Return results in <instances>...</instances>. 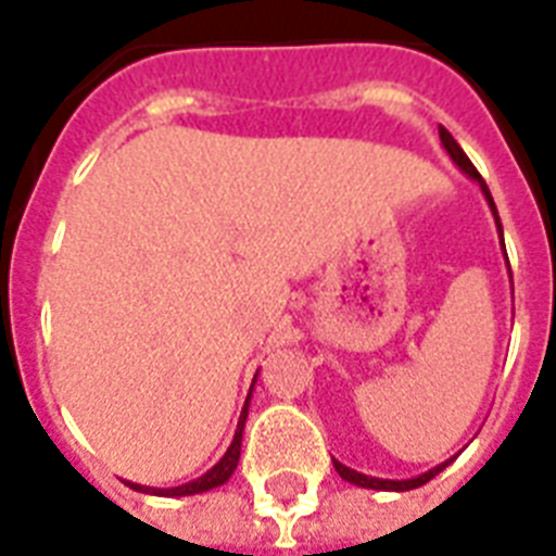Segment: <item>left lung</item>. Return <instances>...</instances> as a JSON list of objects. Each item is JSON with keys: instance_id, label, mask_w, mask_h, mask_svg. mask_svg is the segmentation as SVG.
Segmentation results:
<instances>
[{"instance_id": "1", "label": "left lung", "mask_w": 556, "mask_h": 556, "mask_svg": "<svg viewBox=\"0 0 556 556\" xmlns=\"http://www.w3.org/2000/svg\"><path fill=\"white\" fill-rule=\"evenodd\" d=\"M439 138H441V147L447 150L450 161H453V164H456V167L462 169V173H465L467 178H473L476 185H479V190H482L484 201H488V207H491V213H493V222H496V230H500L502 256H505V265H508V253H505V242H502V222H500V213H496V204H493L491 190H488V185H484L482 176L476 173V167H473V164H470V159H467V155H465V150L458 147L456 138H453V135H450L447 129H444V126H439ZM508 270H510V265H508ZM510 282H514V279H510ZM331 462H334V470H338V473H340V479H346L349 484H357V488H369V491L404 493V491H415V488H421V484H427V482H430V479H435V476H439L441 470H444V467L456 462V456L447 458V462H441V465L430 467L427 473L413 476V479H378V476H366V473H361V470H352V467H346V465H343V462H338V458H331Z\"/></svg>"}]
</instances>
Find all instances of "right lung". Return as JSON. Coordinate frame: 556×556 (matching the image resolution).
Listing matches in <instances>:
<instances>
[{
	"label": "right lung",
	"mask_w": 556,
	"mask_h": 556,
	"mask_svg": "<svg viewBox=\"0 0 556 556\" xmlns=\"http://www.w3.org/2000/svg\"><path fill=\"white\" fill-rule=\"evenodd\" d=\"M260 375V371H256ZM256 375H253V383H256ZM251 383V389H253ZM248 406H251V392L244 397V406H242V415H239V424H236V432H233V441H230V447L225 450V456L218 458L216 465L210 467L207 473H201L199 479H192V482L178 484V488H147V484H138V482H126L132 491L138 493H152V496H195V493H204V491H213L218 484H225L230 476H233L236 465H239V453H242V432H244V421H248Z\"/></svg>",
	"instance_id": "1"
}]
</instances>
